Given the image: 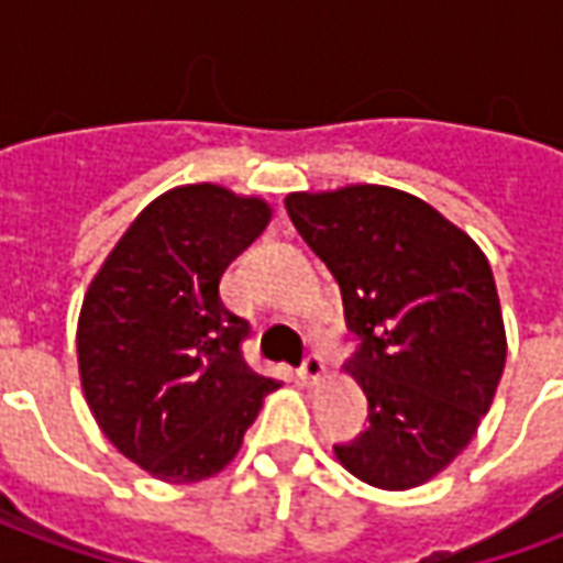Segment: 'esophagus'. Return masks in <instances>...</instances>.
I'll use <instances>...</instances> for the list:
<instances>
[{"mask_svg": "<svg viewBox=\"0 0 563 563\" xmlns=\"http://www.w3.org/2000/svg\"><path fill=\"white\" fill-rule=\"evenodd\" d=\"M298 374H301V379L305 383H319V379L325 377V358L317 353V350H310V353L305 355V362H301V367H298Z\"/></svg>", "mask_w": 563, "mask_h": 563, "instance_id": "34e87169", "label": "esophagus"}]
</instances>
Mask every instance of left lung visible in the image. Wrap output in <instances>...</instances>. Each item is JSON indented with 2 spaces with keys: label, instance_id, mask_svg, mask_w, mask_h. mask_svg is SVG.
<instances>
[{
  "label": "left lung",
  "instance_id": "obj_1",
  "mask_svg": "<svg viewBox=\"0 0 563 563\" xmlns=\"http://www.w3.org/2000/svg\"><path fill=\"white\" fill-rule=\"evenodd\" d=\"M289 220L343 295L367 428L334 455L362 483L413 488L467 446L507 362L483 250L422 198L391 186L292 192Z\"/></svg>",
  "mask_w": 563,
  "mask_h": 563
}]
</instances>
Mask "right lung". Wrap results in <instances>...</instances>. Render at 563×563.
<instances>
[{"label": "right lung", "mask_w": 563, "mask_h": 563, "mask_svg": "<svg viewBox=\"0 0 563 563\" xmlns=\"http://www.w3.org/2000/svg\"><path fill=\"white\" fill-rule=\"evenodd\" d=\"M271 208L217 184L150 201L87 289L78 367L96 422L165 483H198L238 455L280 383L246 365L250 322L222 305L225 268Z\"/></svg>", "instance_id": "right-lung-1"}]
</instances>
